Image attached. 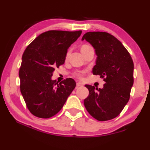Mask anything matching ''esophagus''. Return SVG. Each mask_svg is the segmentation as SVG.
<instances>
[{"label":"esophagus","mask_w":150,"mask_h":150,"mask_svg":"<svg viewBox=\"0 0 150 150\" xmlns=\"http://www.w3.org/2000/svg\"><path fill=\"white\" fill-rule=\"evenodd\" d=\"M83 86V84L82 82H77V86Z\"/></svg>","instance_id":"1"}]
</instances>
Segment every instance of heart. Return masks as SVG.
<instances>
[{
	"label": "heart",
	"mask_w": 150,
	"mask_h": 150,
	"mask_svg": "<svg viewBox=\"0 0 150 150\" xmlns=\"http://www.w3.org/2000/svg\"><path fill=\"white\" fill-rule=\"evenodd\" d=\"M89 47V46H88V45H83L82 47V48H81V50H84V49H86V48ZM66 56H67V57H68V53L67 54V55H66ZM83 74H84V72H78V73H76V76L78 77H80V78H81V77H82V76H83Z\"/></svg>",
	"instance_id": "obj_1"
}]
</instances>
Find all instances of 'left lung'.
Wrapping results in <instances>:
<instances>
[{
    "instance_id": "1",
    "label": "left lung",
    "mask_w": 150,
    "mask_h": 150,
    "mask_svg": "<svg viewBox=\"0 0 150 150\" xmlns=\"http://www.w3.org/2000/svg\"><path fill=\"white\" fill-rule=\"evenodd\" d=\"M97 56L93 75L104 77L102 89L86 84L89 94L84 99L86 110L98 121H108L120 114L130 98L133 84V62L122 43L106 32H88L83 35Z\"/></svg>"
}]
</instances>
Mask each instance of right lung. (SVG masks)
<instances>
[{"instance_id":"add662e5","label":"right lung","mask_w":150,"mask_h":150,"mask_svg":"<svg viewBox=\"0 0 150 150\" xmlns=\"http://www.w3.org/2000/svg\"><path fill=\"white\" fill-rule=\"evenodd\" d=\"M81 33L82 30H49L25 50L19 72L20 91L34 116L47 119L57 114L75 89L73 79L58 84L52 76L54 68L64 64L68 48Z\"/></svg>"}]
</instances>
